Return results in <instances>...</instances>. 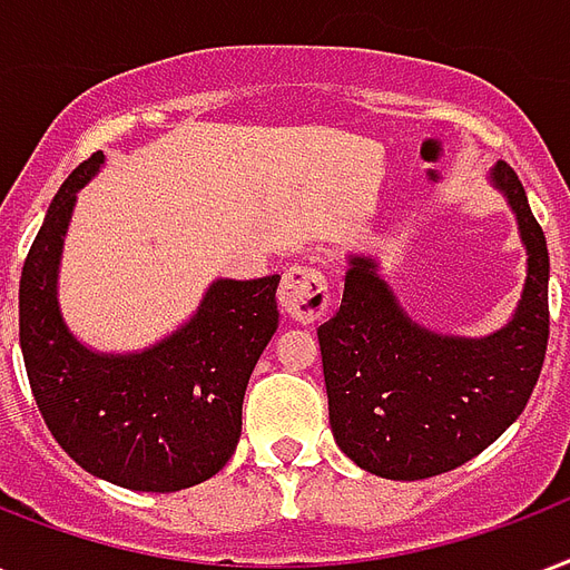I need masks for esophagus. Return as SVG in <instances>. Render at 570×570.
<instances>
[{
  "mask_svg": "<svg viewBox=\"0 0 570 570\" xmlns=\"http://www.w3.org/2000/svg\"><path fill=\"white\" fill-rule=\"evenodd\" d=\"M277 302L286 316H293L295 323H316L332 304V286L323 268L316 266H293L286 268Z\"/></svg>",
  "mask_w": 570,
  "mask_h": 570,
  "instance_id": "34e87169",
  "label": "esophagus"
}]
</instances>
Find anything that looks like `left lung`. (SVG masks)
<instances>
[{
    "instance_id": "left-lung-1",
    "label": "left lung",
    "mask_w": 570,
    "mask_h": 570,
    "mask_svg": "<svg viewBox=\"0 0 570 570\" xmlns=\"http://www.w3.org/2000/svg\"><path fill=\"white\" fill-rule=\"evenodd\" d=\"M493 185L527 245V286L514 316L488 337H451L410 320L367 256H350L337 314L320 325L328 421L346 458L391 481H419L488 449L541 376L550 256L527 190L508 164Z\"/></svg>"
}]
</instances>
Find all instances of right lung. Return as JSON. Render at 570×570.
Segmentation results:
<instances>
[{"instance_id":"add662e5","label":"right lung","mask_w":570,"mask_h":570,"mask_svg":"<svg viewBox=\"0 0 570 570\" xmlns=\"http://www.w3.org/2000/svg\"><path fill=\"white\" fill-rule=\"evenodd\" d=\"M95 151L65 179L20 275V350L53 440L86 472L146 493L194 488L227 466L242 436L254 364L277 332L281 275L215 281L197 314L130 355L92 353L62 320L56 281L77 190Z\"/></svg>"}]
</instances>
